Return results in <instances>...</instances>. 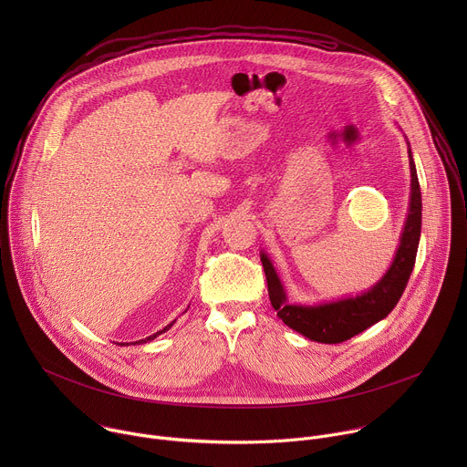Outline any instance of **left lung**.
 Wrapping results in <instances>:
<instances>
[{"label": "left lung", "instance_id": "obj_1", "mask_svg": "<svg viewBox=\"0 0 467 467\" xmlns=\"http://www.w3.org/2000/svg\"><path fill=\"white\" fill-rule=\"evenodd\" d=\"M407 146L410 164V197L407 220L401 236H399V245L389 268L373 286L357 296L319 301L314 305L290 303L286 288L272 258L260 251L272 306L277 310V316L285 321V325L299 332L305 338L319 344L346 342L357 337L358 332L384 319L393 310L397 301L401 299L414 270L421 236V190L409 140Z\"/></svg>", "mask_w": 467, "mask_h": 467}]
</instances>
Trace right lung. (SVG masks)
Here are the masks:
<instances>
[{
    "label": "right lung",
    "mask_w": 467,
    "mask_h": 467,
    "mask_svg": "<svg viewBox=\"0 0 467 467\" xmlns=\"http://www.w3.org/2000/svg\"><path fill=\"white\" fill-rule=\"evenodd\" d=\"M186 310H188V308H186ZM186 310H184V312H186ZM175 321H177V319H173V321H171V323H168V325H166V327H164V328H161V330H157V332H155V335H151V337H148V338H144V340H139V342H135V346H137V344H148V342H151V340H155V338H157V337H159V335H162V332H166V330H168V328H171V327H173V323H175ZM130 344H132V342H130ZM119 346H129V344H119Z\"/></svg>",
    "instance_id": "add662e5"
}]
</instances>
